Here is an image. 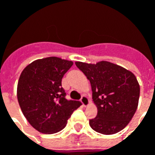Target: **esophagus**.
<instances>
[{
    "mask_svg": "<svg viewBox=\"0 0 155 155\" xmlns=\"http://www.w3.org/2000/svg\"><path fill=\"white\" fill-rule=\"evenodd\" d=\"M81 103H82V104H83V106H84V107H86L88 104H90L89 99H88L86 96H84V95H83V96L81 97Z\"/></svg>",
    "mask_w": 155,
    "mask_h": 155,
    "instance_id": "34e87169",
    "label": "esophagus"
}]
</instances>
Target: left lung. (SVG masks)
Returning <instances> with one entry per match:
<instances>
[{
	"instance_id": "obj_1",
	"label": "left lung",
	"mask_w": 155,
	"mask_h": 155,
	"mask_svg": "<svg viewBox=\"0 0 155 155\" xmlns=\"http://www.w3.org/2000/svg\"><path fill=\"white\" fill-rule=\"evenodd\" d=\"M90 81L97 115L90 120L98 133L113 134L130 123L138 107L140 85L134 74L108 61L96 64L75 62Z\"/></svg>"
}]
</instances>
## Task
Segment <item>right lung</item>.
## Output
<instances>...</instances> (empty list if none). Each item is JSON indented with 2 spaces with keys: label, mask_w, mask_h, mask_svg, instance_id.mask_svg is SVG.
I'll use <instances>...</instances> for the list:
<instances>
[{
  "label": "right lung",
  "mask_w": 155,
  "mask_h": 155,
  "mask_svg": "<svg viewBox=\"0 0 155 155\" xmlns=\"http://www.w3.org/2000/svg\"><path fill=\"white\" fill-rule=\"evenodd\" d=\"M72 61L48 57L33 61L23 70L17 85V99L23 114L41 133H57L64 129L81 102L66 99L61 85Z\"/></svg>",
  "instance_id": "add662e5"
}]
</instances>
